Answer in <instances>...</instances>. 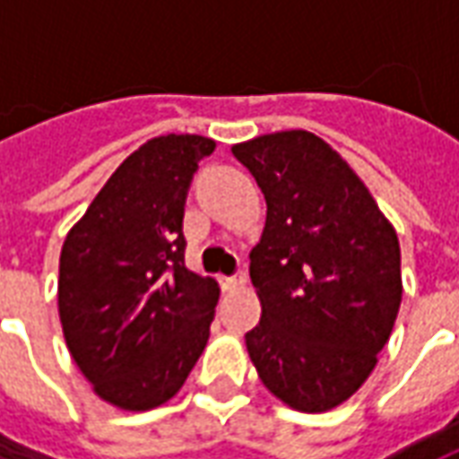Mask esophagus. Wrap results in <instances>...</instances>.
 <instances>
[{
  "instance_id": "esophagus-1",
  "label": "esophagus",
  "mask_w": 459,
  "mask_h": 459,
  "mask_svg": "<svg viewBox=\"0 0 459 459\" xmlns=\"http://www.w3.org/2000/svg\"><path fill=\"white\" fill-rule=\"evenodd\" d=\"M245 282H247V274H245V272H239L235 277H222V280H220L224 292H235L239 287H245Z\"/></svg>"
}]
</instances>
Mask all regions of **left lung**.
<instances>
[{
	"label": "left lung",
	"instance_id": "8db88e82",
	"mask_svg": "<svg viewBox=\"0 0 459 459\" xmlns=\"http://www.w3.org/2000/svg\"><path fill=\"white\" fill-rule=\"evenodd\" d=\"M267 220L249 252L262 317L245 334L277 400L327 412L365 385L403 302L397 232L365 182L305 129L239 142Z\"/></svg>",
	"mask_w": 459,
	"mask_h": 459
}]
</instances>
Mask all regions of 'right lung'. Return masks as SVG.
<instances>
[{
	"mask_svg": "<svg viewBox=\"0 0 459 459\" xmlns=\"http://www.w3.org/2000/svg\"><path fill=\"white\" fill-rule=\"evenodd\" d=\"M214 139L164 134L132 152L59 255L69 355L104 403L144 412L172 400L202 355L220 287L185 267V199Z\"/></svg>",
	"mask_w": 459,
	"mask_h": 459,
	"instance_id": "add662e5",
	"label": "right lung"
}]
</instances>
